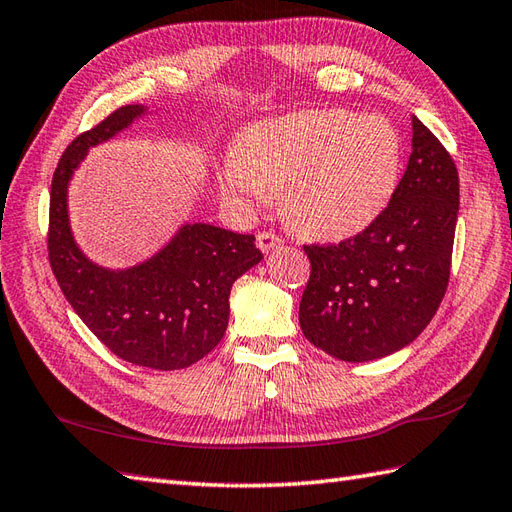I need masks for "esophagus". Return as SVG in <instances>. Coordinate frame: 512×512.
Listing matches in <instances>:
<instances>
[{
    "instance_id": "1",
    "label": "esophagus",
    "mask_w": 512,
    "mask_h": 512,
    "mask_svg": "<svg viewBox=\"0 0 512 512\" xmlns=\"http://www.w3.org/2000/svg\"><path fill=\"white\" fill-rule=\"evenodd\" d=\"M281 244H283L281 237L275 235V233H270V231H261V233L257 235V246H259L261 253L275 251V248H279Z\"/></svg>"
}]
</instances>
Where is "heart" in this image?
Wrapping results in <instances>:
<instances>
[{
	"label": "heart",
	"instance_id": "obj_1",
	"mask_svg": "<svg viewBox=\"0 0 512 512\" xmlns=\"http://www.w3.org/2000/svg\"><path fill=\"white\" fill-rule=\"evenodd\" d=\"M401 137L382 115L301 111L257 122L224 163V194L261 202L283 189L296 229L340 240L366 229L395 194Z\"/></svg>",
	"mask_w": 512,
	"mask_h": 512
}]
</instances>
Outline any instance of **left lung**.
<instances>
[{
  "instance_id": "1",
  "label": "left lung",
  "mask_w": 512,
  "mask_h": 512,
  "mask_svg": "<svg viewBox=\"0 0 512 512\" xmlns=\"http://www.w3.org/2000/svg\"><path fill=\"white\" fill-rule=\"evenodd\" d=\"M412 120V154L388 207L336 246H303L312 261L299 323L314 347L344 362L386 358L430 325L441 305L458 220V170L430 128Z\"/></svg>"
}]
</instances>
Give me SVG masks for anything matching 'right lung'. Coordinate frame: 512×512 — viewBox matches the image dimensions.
Wrapping results in <instances>:
<instances>
[{
  "instance_id": "obj_1",
  "label": "right lung",
  "mask_w": 512,
  "mask_h": 512,
  "mask_svg": "<svg viewBox=\"0 0 512 512\" xmlns=\"http://www.w3.org/2000/svg\"><path fill=\"white\" fill-rule=\"evenodd\" d=\"M146 104H128L82 133L63 152L52 178L47 251L65 299L91 334L130 364L176 371L216 349L229 325L233 283L264 255L255 235L187 222L148 259L106 268L78 246L69 220V183L87 152L113 139Z\"/></svg>"
}]
</instances>
